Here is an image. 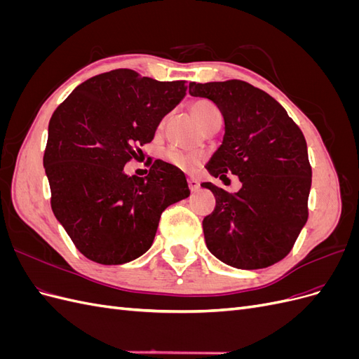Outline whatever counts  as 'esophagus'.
<instances>
[{
  "label": "esophagus",
  "mask_w": 359,
  "mask_h": 359,
  "mask_svg": "<svg viewBox=\"0 0 359 359\" xmlns=\"http://www.w3.org/2000/svg\"><path fill=\"white\" fill-rule=\"evenodd\" d=\"M189 187H190L191 191H196V190H199L201 184H199V181L196 178H189Z\"/></svg>",
  "instance_id": "34e87169"
}]
</instances>
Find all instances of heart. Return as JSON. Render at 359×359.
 Here are the masks:
<instances>
[{
	"instance_id": "b5f03b06",
	"label": "heart",
	"mask_w": 359,
	"mask_h": 359,
	"mask_svg": "<svg viewBox=\"0 0 359 359\" xmlns=\"http://www.w3.org/2000/svg\"><path fill=\"white\" fill-rule=\"evenodd\" d=\"M190 112L193 115V118L196 119L198 124L203 128L211 123L215 121H222V112L219 107H217L212 102L206 100V99H199V100H194L190 104ZM165 158L172 163V165H175L177 168L181 169H186L190 170L199 163V157L198 156H191V154H184L181 151L175 149V148H170L165 151Z\"/></svg>"
}]
</instances>
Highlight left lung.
Masks as SVG:
<instances>
[{
    "instance_id": "8db88e82",
    "label": "left lung",
    "mask_w": 359,
    "mask_h": 359,
    "mask_svg": "<svg viewBox=\"0 0 359 359\" xmlns=\"http://www.w3.org/2000/svg\"><path fill=\"white\" fill-rule=\"evenodd\" d=\"M189 91L211 100L224 118L223 142L205 168L214 178L233 173L243 184L236 193L201 184L215 196L202 223L206 247L238 269L274 265L309 219L306 139L283 106L247 82H190Z\"/></svg>"
}]
</instances>
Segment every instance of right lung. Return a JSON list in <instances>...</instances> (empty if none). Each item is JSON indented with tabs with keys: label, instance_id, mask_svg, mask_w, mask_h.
Segmentation results:
<instances>
[{
	"label": "right lung",
	"instance_id": "1",
	"mask_svg": "<svg viewBox=\"0 0 359 359\" xmlns=\"http://www.w3.org/2000/svg\"><path fill=\"white\" fill-rule=\"evenodd\" d=\"M186 91V81L118 69L76 86L53 112L43 157L52 211L93 262L121 265L142 256L161 212L190 196L186 175L170 163L154 161L144 178L124 172Z\"/></svg>",
	"mask_w": 359,
	"mask_h": 359
}]
</instances>
